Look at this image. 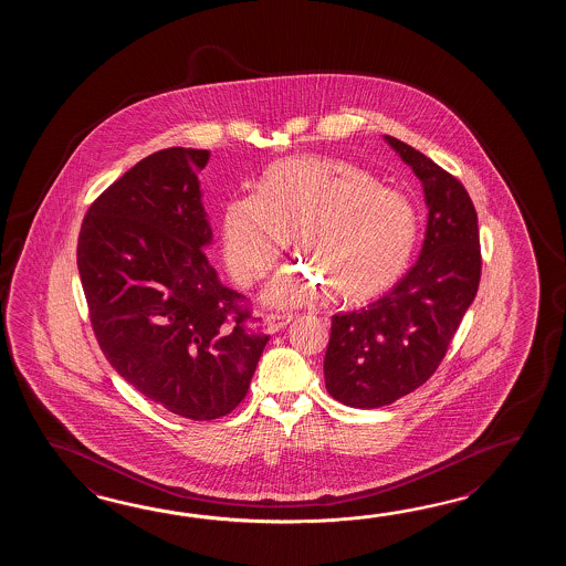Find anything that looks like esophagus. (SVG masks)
Returning a JSON list of instances; mask_svg holds the SVG:
<instances>
[{"mask_svg":"<svg viewBox=\"0 0 566 566\" xmlns=\"http://www.w3.org/2000/svg\"><path fill=\"white\" fill-rule=\"evenodd\" d=\"M291 319H293V315H289V313H266L265 315L266 325H269V329L273 334L279 332V329H283Z\"/></svg>","mask_w":566,"mask_h":566,"instance_id":"34e87169","label":"esophagus"}]
</instances>
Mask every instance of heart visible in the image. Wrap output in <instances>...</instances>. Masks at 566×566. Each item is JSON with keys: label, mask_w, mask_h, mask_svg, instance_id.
<instances>
[{"label": "heart", "mask_w": 566, "mask_h": 566, "mask_svg": "<svg viewBox=\"0 0 566 566\" xmlns=\"http://www.w3.org/2000/svg\"><path fill=\"white\" fill-rule=\"evenodd\" d=\"M297 249L342 300H366L392 285L419 241L409 196L370 171L334 157L271 164L256 192L230 198L222 212V253L230 277L251 287L287 249ZM322 281L305 265L281 269L265 291L271 305L312 300Z\"/></svg>", "instance_id": "b5f03b06"}]
</instances>
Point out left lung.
<instances>
[{
  "label": "left lung",
  "mask_w": 566,
  "mask_h": 566,
  "mask_svg": "<svg viewBox=\"0 0 566 566\" xmlns=\"http://www.w3.org/2000/svg\"><path fill=\"white\" fill-rule=\"evenodd\" d=\"M422 181L429 206L421 256L380 300L332 317L325 388L354 409H378L424 385L480 287L478 212L463 184L386 135Z\"/></svg>",
  "instance_id": "1"
}]
</instances>
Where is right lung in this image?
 <instances>
[{"instance_id": "add662e5", "label": "right lung", "mask_w": 566, "mask_h": 566, "mask_svg": "<svg viewBox=\"0 0 566 566\" xmlns=\"http://www.w3.org/2000/svg\"><path fill=\"white\" fill-rule=\"evenodd\" d=\"M208 157L168 147L135 164L91 205L76 247L108 364L147 400L192 421L241 405L269 342L205 253L212 230L198 174Z\"/></svg>"}]
</instances>
